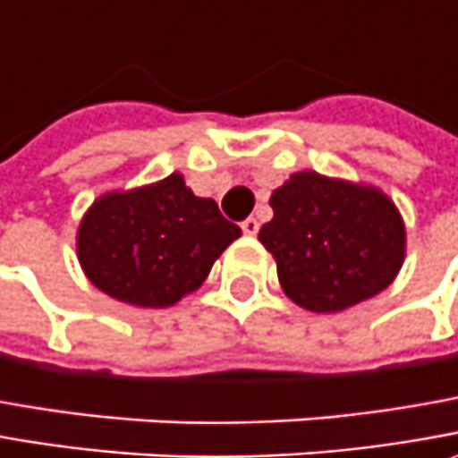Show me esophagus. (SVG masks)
Instances as JSON below:
<instances>
[{"instance_id":"esophagus-1","label":"esophagus","mask_w":458,"mask_h":458,"mask_svg":"<svg viewBox=\"0 0 458 458\" xmlns=\"http://www.w3.org/2000/svg\"><path fill=\"white\" fill-rule=\"evenodd\" d=\"M241 228H243L245 235H256L259 233V220L256 217H245L243 223H241Z\"/></svg>"}]
</instances>
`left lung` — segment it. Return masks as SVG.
Instances as JSON below:
<instances>
[{"label": "left lung", "instance_id": "8db88e82", "mask_svg": "<svg viewBox=\"0 0 458 458\" xmlns=\"http://www.w3.org/2000/svg\"><path fill=\"white\" fill-rule=\"evenodd\" d=\"M274 220L259 241L299 307L332 314L393 284L405 256V225L393 199L368 184L296 172L271 195Z\"/></svg>", "mask_w": 458, "mask_h": 458}]
</instances>
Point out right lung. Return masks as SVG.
<instances>
[{
  "mask_svg": "<svg viewBox=\"0 0 458 458\" xmlns=\"http://www.w3.org/2000/svg\"><path fill=\"white\" fill-rule=\"evenodd\" d=\"M238 235L215 199L198 198L182 174H169L96 199L78 228V260L103 293L162 309L199 289Z\"/></svg>",
  "mask_w": 458,
  "mask_h": 458,
  "instance_id": "add662e5",
  "label": "right lung"
}]
</instances>
